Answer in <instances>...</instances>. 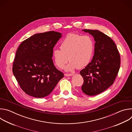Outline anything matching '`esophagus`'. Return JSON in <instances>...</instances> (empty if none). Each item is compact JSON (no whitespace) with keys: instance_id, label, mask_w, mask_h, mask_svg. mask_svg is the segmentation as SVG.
Returning <instances> with one entry per match:
<instances>
[{"instance_id":"1","label":"esophagus","mask_w":132,"mask_h":132,"mask_svg":"<svg viewBox=\"0 0 132 132\" xmlns=\"http://www.w3.org/2000/svg\"><path fill=\"white\" fill-rule=\"evenodd\" d=\"M64 75L65 76H67V77H69V76H71L73 75L72 73H65Z\"/></svg>"}]
</instances>
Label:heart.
Masks as SVG:
<instances>
[{
    "mask_svg": "<svg viewBox=\"0 0 132 132\" xmlns=\"http://www.w3.org/2000/svg\"><path fill=\"white\" fill-rule=\"evenodd\" d=\"M60 47L61 50L55 48L53 51L55 64L60 68H63L69 60L70 63L66 66L65 70L72 71L76 68H82L89 63L94 43L89 35L69 33L62 41Z\"/></svg>",
    "mask_w": 132,
    "mask_h": 132,
    "instance_id": "b5f03b06",
    "label": "heart"
}]
</instances>
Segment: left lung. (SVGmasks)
<instances>
[{
	"instance_id": "left-lung-1",
	"label": "left lung",
	"mask_w": 132,
	"mask_h": 132,
	"mask_svg": "<svg viewBox=\"0 0 132 132\" xmlns=\"http://www.w3.org/2000/svg\"><path fill=\"white\" fill-rule=\"evenodd\" d=\"M93 36L96 43L91 62L80 71L84 78L81 90L88 96L103 92L113 84L120 67V55L110 37L97 30H82Z\"/></svg>"
}]
</instances>
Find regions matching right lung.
Listing matches in <instances>:
<instances>
[{"label": "right lung", "instance_id": "add662e5", "mask_svg": "<svg viewBox=\"0 0 132 132\" xmlns=\"http://www.w3.org/2000/svg\"><path fill=\"white\" fill-rule=\"evenodd\" d=\"M62 33L49 31L35 34L19 46L12 71L20 88L35 98L45 97L52 92L64 73L56 68L52 60L53 48Z\"/></svg>", "mask_w": 132, "mask_h": 132}]
</instances>
